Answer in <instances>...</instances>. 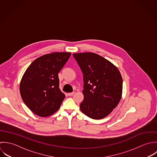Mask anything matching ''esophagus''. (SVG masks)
Segmentation results:
<instances>
[{
  "mask_svg": "<svg viewBox=\"0 0 157 157\" xmlns=\"http://www.w3.org/2000/svg\"><path fill=\"white\" fill-rule=\"evenodd\" d=\"M74 94H75V92H71V93H68V95L70 96H73Z\"/></svg>",
  "mask_w": 157,
  "mask_h": 157,
  "instance_id": "esophagus-1",
  "label": "esophagus"
}]
</instances>
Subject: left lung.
I'll use <instances>...</instances> for the list:
<instances>
[{
	"instance_id": "left-lung-1",
	"label": "left lung",
	"mask_w": 157,
	"mask_h": 157,
	"mask_svg": "<svg viewBox=\"0 0 157 157\" xmlns=\"http://www.w3.org/2000/svg\"><path fill=\"white\" fill-rule=\"evenodd\" d=\"M83 73L84 99L81 112L87 117L101 120L109 115L120 102L123 79L118 68L94 53L73 54Z\"/></svg>"
}]
</instances>
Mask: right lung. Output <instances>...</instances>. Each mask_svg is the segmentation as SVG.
<instances>
[{
	"instance_id": "obj_1",
	"label": "right lung",
	"mask_w": 157,
	"mask_h": 157,
	"mask_svg": "<svg viewBox=\"0 0 157 157\" xmlns=\"http://www.w3.org/2000/svg\"><path fill=\"white\" fill-rule=\"evenodd\" d=\"M69 52H55L35 59L20 83V93L26 105L41 117H49L60 107L65 96L59 88L58 73L68 60Z\"/></svg>"
}]
</instances>
